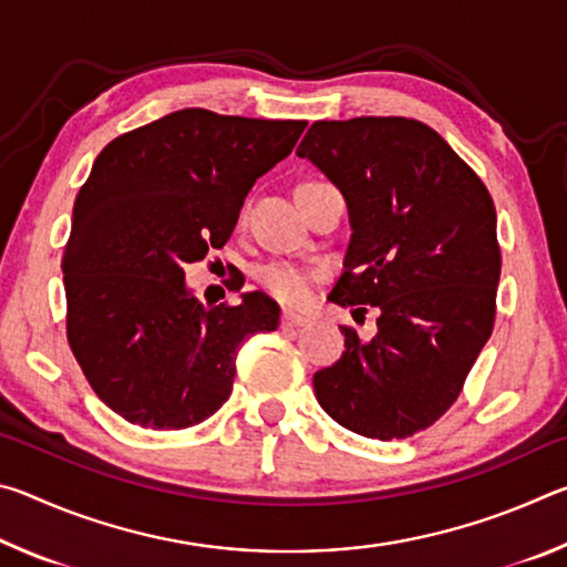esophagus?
Listing matches in <instances>:
<instances>
[{
	"label": "esophagus",
	"instance_id": "obj_1",
	"mask_svg": "<svg viewBox=\"0 0 567 567\" xmlns=\"http://www.w3.org/2000/svg\"><path fill=\"white\" fill-rule=\"evenodd\" d=\"M302 324H307L305 315L295 312V310H285L282 312V328H302Z\"/></svg>",
	"mask_w": 567,
	"mask_h": 567
}]
</instances>
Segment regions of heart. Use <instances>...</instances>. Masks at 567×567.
<instances>
[{"label": "heart", "mask_w": 567, "mask_h": 567, "mask_svg": "<svg viewBox=\"0 0 567 567\" xmlns=\"http://www.w3.org/2000/svg\"><path fill=\"white\" fill-rule=\"evenodd\" d=\"M260 282L277 300L297 305L307 300V295H310L312 272H307L305 267H297L292 262H272L260 272Z\"/></svg>", "instance_id": "1"}]
</instances>
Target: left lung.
Instances as JSON below:
<instances>
[{
	"label": "left lung",
	"mask_w": 567,
	"mask_h": 567,
	"mask_svg": "<svg viewBox=\"0 0 567 567\" xmlns=\"http://www.w3.org/2000/svg\"><path fill=\"white\" fill-rule=\"evenodd\" d=\"M297 157L348 203L352 235L328 300L378 307L372 340L340 328L344 352L315 372V395L362 437L415 435L457 400L493 332L501 245L491 192L433 127L408 117L315 122Z\"/></svg>",
	"instance_id": "8db88e82"
}]
</instances>
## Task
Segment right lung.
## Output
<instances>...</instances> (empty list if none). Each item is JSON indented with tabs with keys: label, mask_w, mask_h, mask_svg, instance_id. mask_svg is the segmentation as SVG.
Returning <instances> with one entry per match:
<instances>
[{
	"label": "right lung",
	"mask_w": 567,
	"mask_h": 567,
	"mask_svg": "<svg viewBox=\"0 0 567 567\" xmlns=\"http://www.w3.org/2000/svg\"><path fill=\"white\" fill-rule=\"evenodd\" d=\"M305 127L189 107L94 159L62 257L66 340L97 398L132 425L182 430L215 415L239 344L280 324L265 292L205 307L185 267L225 247L247 192Z\"/></svg>",
	"instance_id": "obj_1"
}]
</instances>
